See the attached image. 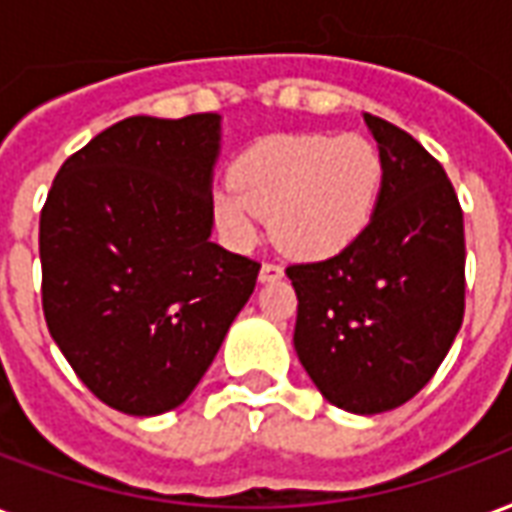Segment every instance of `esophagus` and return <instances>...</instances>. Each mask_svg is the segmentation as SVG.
Masks as SVG:
<instances>
[{"label": "esophagus", "mask_w": 512, "mask_h": 512, "mask_svg": "<svg viewBox=\"0 0 512 512\" xmlns=\"http://www.w3.org/2000/svg\"><path fill=\"white\" fill-rule=\"evenodd\" d=\"M282 277H285L282 266H274V263H263L260 266V282H277Z\"/></svg>", "instance_id": "esophagus-1"}]
</instances>
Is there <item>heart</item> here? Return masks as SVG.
Instances as JSON below:
<instances>
[{
    "mask_svg": "<svg viewBox=\"0 0 512 512\" xmlns=\"http://www.w3.org/2000/svg\"><path fill=\"white\" fill-rule=\"evenodd\" d=\"M381 158L365 136H268L216 186L213 219L233 246H252L260 216L271 238L299 260H329L365 235L381 194Z\"/></svg>",
    "mask_w": 512,
    "mask_h": 512,
    "instance_id": "b5f03b06",
    "label": "heart"
}]
</instances>
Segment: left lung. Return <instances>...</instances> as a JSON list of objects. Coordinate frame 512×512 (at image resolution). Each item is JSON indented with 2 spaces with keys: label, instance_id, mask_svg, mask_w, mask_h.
I'll return each mask as SVG.
<instances>
[{
  "label": "left lung",
  "instance_id": "1",
  "mask_svg": "<svg viewBox=\"0 0 512 512\" xmlns=\"http://www.w3.org/2000/svg\"><path fill=\"white\" fill-rule=\"evenodd\" d=\"M365 117L381 194L365 235L321 263L288 268L293 345L332 406L384 414L428 384L463 321V213L436 158L414 136Z\"/></svg>",
  "mask_w": 512,
  "mask_h": 512
}]
</instances>
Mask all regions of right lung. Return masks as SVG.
<instances>
[{"instance_id": "1", "label": "right lung", "mask_w": 512, "mask_h": 512, "mask_svg": "<svg viewBox=\"0 0 512 512\" xmlns=\"http://www.w3.org/2000/svg\"><path fill=\"white\" fill-rule=\"evenodd\" d=\"M222 117H128L73 153L40 213L46 323L84 386L131 417L178 408L257 282L213 244Z\"/></svg>"}]
</instances>
